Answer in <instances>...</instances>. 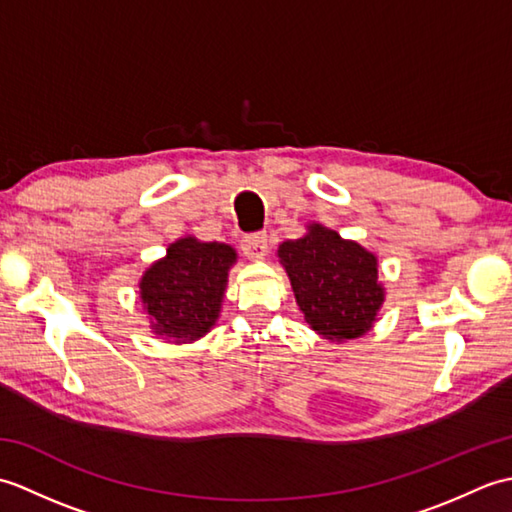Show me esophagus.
Listing matches in <instances>:
<instances>
[{
    "label": "esophagus",
    "mask_w": 512,
    "mask_h": 512,
    "mask_svg": "<svg viewBox=\"0 0 512 512\" xmlns=\"http://www.w3.org/2000/svg\"><path fill=\"white\" fill-rule=\"evenodd\" d=\"M242 250L248 259H253V262H262V259L268 255V239L264 235L246 237L242 242Z\"/></svg>",
    "instance_id": "1"
}]
</instances>
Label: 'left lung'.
<instances>
[{"instance_id": "left-lung-1", "label": "left lung", "mask_w": 512, "mask_h": 512, "mask_svg": "<svg viewBox=\"0 0 512 512\" xmlns=\"http://www.w3.org/2000/svg\"><path fill=\"white\" fill-rule=\"evenodd\" d=\"M303 319L328 341H352L374 328L385 303L378 257L354 239L310 222L299 239L279 244Z\"/></svg>"}]
</instances>
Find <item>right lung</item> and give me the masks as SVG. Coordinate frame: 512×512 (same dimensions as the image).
<instances>
[{
  "label": "right lung",
  "mask_w": 512,
  "mask_h": 512,
  "mask_svg": "<svg viewBox=\"0 0 512 512\" xmlns=\"http://www.w3.org/2000/svg\"><path fill=\"white\" fill-rule=\"evenodd\" d=\"M237 250L222 242H200L184 235L169 244L138 281V297L149 330L167 343H193L220 319L228 270Z\"/></svg>",
  "instance_id": "add662e5"
}]
</instances>
